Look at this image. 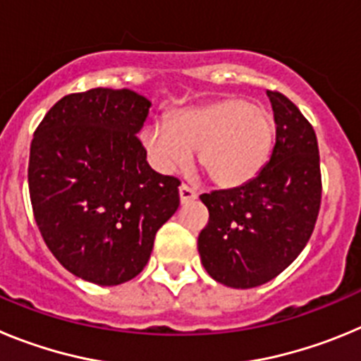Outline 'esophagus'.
Listing matches in <instances>:
<instances>
[{
    "instance_id": "esophagus-1",
    "label": "esophagus",
    "mask_w": 361,
    "mask_h": 361,
    "mask_svg": "<svg viewBox=\"0 0 361 361\" xmlns=\"http://www.w3.org/2000/svg\"><path fill=\"white\" fill-rule=\"evenodd\" d=\"M178 197H180V202L186 204V202H191V200H195L197 199V193L193 190H191L190 186L183 184V186L178 188Z\"/></svg>"
}]
</instances>
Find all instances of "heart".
I'll list each match as a JSON object with an SVG mask.
<instances>
[{
  "instance_id": "1",
  "label": "heart",
  "mask_w": 361,
  "mask_h": 361,
  "mask_svg": "<svg viewBox=\"0 0 361 361\" xmlns=\"http://www.w3.org/2000/svg\"><path fill=\"white\" fill-rule=\"evenodd\" d=\"M141 137L159 171L186 168L197 152L200 170L215 186L235 188L251 180L267 162L275 121L260 104L226 97L177 111L168 123L149 124Z\"/></svg>"
}]
</instances>
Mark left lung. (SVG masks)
Wrapping results in <instances>:
<instances>
[{
  "label": "left lung",
  "mask_w": 361,
  "mask_h": 361,
  "mask_svg": "<svg viewBox=\"0 0 361 361\" xmlns=\"http://www.w3.org/2000/svg\"><path fill=\"white\" fill-rule=\"evenodd\" d=\"M267 95L276 123L269 162L250 183L200 195L209 212L197 242L200 260L228 288H257L279 276L302 253L320 212L317 133L286 95Z\"/></svg>",
  "instance_id": "left-lung-1"
}]
</instances>
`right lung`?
<instances>
[{
	"label": "right lung",
	"mask_w": 361,
	"mask_h": 361,
	"mask_svg": "<svg viewBox=\"0 0 361 361\" xmlns=\"http://www.w3.org/2000/svg\"><path fill=\"white\" fill-rule=\"evenodd\" d=\"M149 106L128 88H92L59 99L34 132L36 224L59 264L92 283L139 275L155 233L180 204V180L153 171L137 137Z\"/></svg>",
	"instance_id": "right-lung-1"
}]
</instances>
